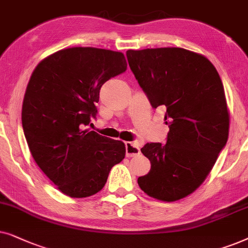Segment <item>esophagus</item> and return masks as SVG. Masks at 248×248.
<instances>
[{"mask_svg":"<svg viewBox=\"0 0 248 248\" xmlns=\"http://www.w3.org/2000/svg\"><path fill=\"white\" fill-rule=\"evenodd\" d=\"M140 154V148L137 146V144L130 143V141H127L126 143V155L128 157L136 156V155Z\"/></svg>","mask_w":248,"mask_h":248,"instance_id":"1","label":"esophagus"}]
</instances>
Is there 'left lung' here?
Wrapping results in <instances>:
<instances>
[{"label": "left lung", "mask_w": 248, "mask_h": 248, "mask_svg": "<svg viewBox=\"0 0 248 248\" xmlns=\"http://www.w3.org/2000/svg\"><path fill=\"white\" fill-rule=\"evenodd\" d=\"M128 63L152 107L163 105L167 143H147L151 170L140 189L163 202L190 195L212 170L229 136L224 88L209 59L181 47L128 49Z\"/></svg>", "instance_id": "left-lung-1"}]
</instances>
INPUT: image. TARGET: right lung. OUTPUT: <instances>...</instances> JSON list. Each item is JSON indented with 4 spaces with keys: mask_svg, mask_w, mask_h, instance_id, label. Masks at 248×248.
I'll return each mask as SVG.
<instances>
[{
    "mask_svg": "<svg viewBox=\"0 0 248 248\" xmlns=\"http://www.w3.org/2000/svg\"><path fill=\"white\" fill-rule=\"evenodd\" d=\"M127 69L124 53L69 47L39 62L26 88L21 120L35 162L64 195L82 199L104 187L126 155L121 140L84 129L96 115L102 85Z\"/></svg>",
    "mask_w": 248,
    "mask_h": 248,
    "instance_id": "1",
    "label": "right lung"
}]
</instances>
